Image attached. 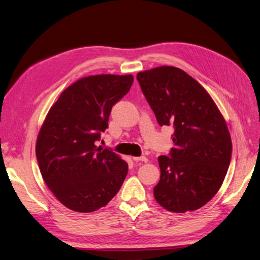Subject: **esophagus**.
<instances>
[{"instance_id": "34e87169", "label": "esophagus", "mask_w": 260, "mask_h": 260, "mask_svg": "<svg viewBox=\"0 0 260 260\" xmlns=\"http://www.w3.org/2000/svg\"><path fill=\"white\" fill-rule=\"evenodd\" d=\"M133 158V160H135V161H144V162H147L148 161V158L146 157V156H133L132 157Z\"/></svg>"}]
</instances>
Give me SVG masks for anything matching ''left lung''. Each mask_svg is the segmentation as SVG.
I'll list each match as a JSON object with an SVG mask.
<instances>
[{"mask_svg":"<svg viewBox=\"0 0 260 260\" xmlns=\"http://www.w3.org/2000/svg\"><path fill=\"white\" fill-rule=\"evenodd\" d=\"M160 126H173L170 156H158L156 202L175 213L195 211L220 189L232 154L225 120L207 90L177 67L160 66L136 75Z\"/></svg>","mask_w":260,"mask_h":260,"instance_id":"obj_1","label":"left lung"}]
</instances>
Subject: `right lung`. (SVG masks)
<instances>
[{"mask_svg":"<svg viewBox=\"0 0 260 260\" xmlns=\"http://www.w3.org/2000/svg\"><path fill=\"white\" fill-rule=\"evenodd\" d=\"M132 83V74L85 76L60 93L43 121L36 145L42 177L57 201L74 212L105 207L126 178L128 164L95 142L108 128L112 106Z\"/></svg>","mask_w":260,"mask_h":260,"instance_id":"right-lung-1","label":"right lung"}]
</instances>
